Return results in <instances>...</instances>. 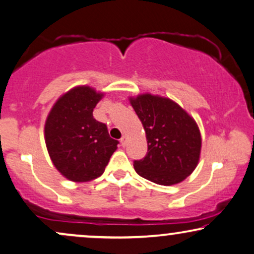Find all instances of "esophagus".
Masks as SVG:
<instances>
[{
    "label": "esophagus",
    "mask_w": 254,
    "mask_h": 254,
    "mask_svg": "<svg viewBox=\"0 0 254 254\" xmlns=\"http://www.w3.org/2000/svg\"><path fill=\"white\" fill-rule=\"evenodd\" d=\"M120 142H121V146H123V147L126 146V143H127V136H126V135H124V136L121 137Z\"/></svg>",
    "instance_id": "34e87169"
}]
</instances>
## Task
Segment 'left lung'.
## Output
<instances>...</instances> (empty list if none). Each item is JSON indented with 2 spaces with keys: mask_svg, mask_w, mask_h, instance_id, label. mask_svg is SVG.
<instances>
[{
  "mask_svg": "<svg viewBox=\"0 0 254 254\" xmlns=\"http://www.w3.org/2000/svg\"><path fill=\"white\" fill-rule=\"evenodd\" d=\"M129 103L146 131L148 151L134 169L143 179L160 186L182 182L199 161V128L179 104L150 93L129 97Z\"/></svg>",
  "mask_w": 254,
  "mask_h": 254,
  "instance_id": "obj_1",
  "label": "left lung"
}]
</instances>
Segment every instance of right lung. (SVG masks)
I'll use <instances>...</instances> for the list:
<instances>
[{"mask_svg": "<svg viewBox=\"0 0 254 254\" xmlns=\"http://www.w3.org/2000/svg\"><path fill=\"white\" fill-rule=\"evenodd\" d=\"M104 97L93 87L75 86L58 98L44 127L49 155L59 173L72 182H88L103 175L118 141L106 125L93 118Z\"/></svg>", "mask_w": 254, "mask_h": 254, "instance_id": "obj_1", "label": "right lung"}]
</instances>
